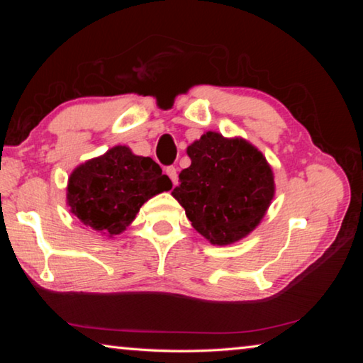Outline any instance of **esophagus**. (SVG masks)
I'll list each match as a JSON object with an SVG mask.
<instances>
[{"label":"esophagus","instance_id":"esophagus-1","mask_svg":"<svg viewBox=\"0 0 363 363\" xmlns=\"http://www.w3.org/2000/svg\"><path fill=\"white\" fill-rule=\"evenodd\" d=\"M164 173L169 176V179L173 181V184L177 182V173H176V168L174 167H167V169H164Z\"/></svg>","mask_w":363,"mask_h":363}]
</instances>
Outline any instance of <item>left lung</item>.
<instances>
[{"instance_id": "obj_1", "label": "left lung", "mask_w": 363, "mask_h": 363, "mask_svg": "<svg viewBox=\"0 0 363 363\" xmlns=\"http://www.w3.org/2000/svg\"><path fill=\"white\" fill-rule=\"evenodd\" d=\"M190 167L171 195L194 229L213 245H230L256 229L275 194L266 157L242 138L208 131L187 147Z\"/></svg>"}]
</instances>
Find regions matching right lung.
<instances>
[{
	"label": "right lung",
	"mask_w": 363,
	"mask_h": 363,
	"mask_svg": "<svg viewBox=\"0 0 363 363\" xmlns=\"http://www.w3.org/2000/svg\"><path fill=\"white\" fill-rule=\"evenodd\" d=\"M173 187L150 157L115 145L72 171L67 186L70 211L101 235H118L147 200Z\"/></svg>",
	"instance_id": "1"
}]
</instances>
